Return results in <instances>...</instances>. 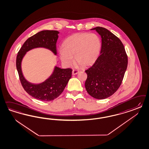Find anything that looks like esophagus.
<instances>
[{
  "instance_id": "1",
  "label": "esophagus",
  "mask_w": 149,
  "mask_h": 149,
  "mask_svg": "<svg viewBox=\"0 0 149 149\" xmlns=\"http://www.w3.org/2000/svg\"><path fill=\"white\" fill-rule=\"evenodd\" d=\"M79 72V71L78 70H73L72 71V74L73 75H75V74H77V73Z\"/></svg>"
}]
</instances>
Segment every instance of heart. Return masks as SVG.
<instances>
[{
    "mask_svg": "<svg viewBox=\"0 0 149 149\" xmlns=\"http://www.w3.org/2000/svg\"><path fill=\"white\" fill-rule=\"evenodd\" d=\"M101 48V40L96 34H74L64 40L63 50L59 51V57L66 67L73 65V57L82 67H88L96 61Z\"/></svg>",
    "mask_w": 149,
    "mask_h": 149,
    "instance_id": "heart-1",
    "label": "heart"
}]
</instances>
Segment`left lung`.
<instances>
[{
	"mask_svg": "<svg viewBox=\"0 0 149 149\" xmlns=\"http://www.w3.org/2000/svg\"><path fill=\"white\" fill-rule=\"evenodd\" d=\"M101 36L100 54L87 69L85 87L88 93L97 99L113 95L120 86L127 68L128 57L120 39L108 29L96 27Z\"/></svg>",
	"mask_w": 149,
	"mask_h": 149,
	"instance_id": "left-lung-1",
	"label": "left lung"
}]
</instances>
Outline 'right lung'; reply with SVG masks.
Listing matches in <instances>:
<instances>
[{
	"label": "right lung",
	"instance_id": "obj_1",
	"mask_svg": "<svg viewBox=\"0 0 149 149\" xmlns=\"http://www.w3.org/2000/svg\"><path fill=\"white\" fill-rule=\"evenodd\" d=\"M59 32L45 30L29 37L20 49L16 58V68L22 86L29 95L42 101H50L57 98L63 91L72 77V69L61 68L55 66L51 76L39 84L29 82L22 71L21 63L26 54L34 48H44L57 54L56 42Z\"/></svg>",
	"mask_w": 149,
	"mask_h": 149
}]
</instances>
